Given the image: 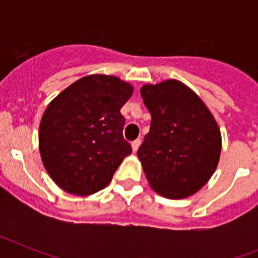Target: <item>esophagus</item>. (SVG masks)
I'll return each instance as SVG.
<instances>
[{"label": "esophagus", "instance_id": "34e87169", "mask_svg": "<svg viewBox=\"0 0 258 258\" xmlns=\"http://www.w3.org/2000/svg\"><path fill=\"white\" fill-rule=\"evenodd\" d=\"M141 146V140H136L133 143H132V150H133V152L136 154L137 151H138V149H140Z\"/></svg>", "mask_w": 258, "mask_h": 258}]
</instances>
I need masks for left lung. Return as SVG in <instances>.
Listing matches in <instances>:
<instances>
[{
  "label": "left lung",
  "mask_w": 258,
  "mask_h": 258,
  "mask_svg": "<svg viewBox=\"0 0 258 258\" xmlns=\"http://www.w3.org/2000/svg\"><path fill=\"white\" fill-rule=\"evenodd\" d=\"M141 95L151 125L137 156L150 187L166 199L191 197L217 169L222 147L217 121L178 80L146 84Z\"/></svg>",
  "instance_id": "left-lung-1"
}]
</instances>
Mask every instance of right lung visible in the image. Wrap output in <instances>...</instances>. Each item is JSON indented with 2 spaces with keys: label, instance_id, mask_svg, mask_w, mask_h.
<instances>
[{
  "label": "right lung",
  "instance_id": "add662e5",
  "mask_svg": "<svg viewBox=\"0 0 258 258\" xmlns=\"http://www.w3.org/2000/svg\"><path fill=\"white\" fill-rule=\"evenodd\" d=\"M134 92L116 76L88 75L49 103L41 117L38 150L50 178L72 195L104 188L131 145L122 138L121 107Z\"/></svg>",
  "mask_w": 258,
  "mask_h": 258
}]
</instances>
